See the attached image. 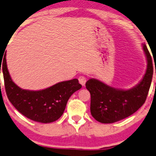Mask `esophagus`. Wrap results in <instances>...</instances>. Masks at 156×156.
<instances>
[{
  "label": "esophagus",
  "instance_id": "1",
  "mask_svg": "<svg viewBox=\"0 0 156 156\" xmlns=\"http://www.w3.org/2000/svg\"><path fill=\"white\" fill-rule=\"evenodd\" d=\"M78 80H79V83L82 85V86H85L86 82V78L85 76H81L78 78Z\"/></svg>",
  "mask_w": 156,
  "mask_h": 156
}]
</instances>
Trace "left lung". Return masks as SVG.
<instances>
[{"mask_svg":"<svg viewBox=\"0 0 156 156\" xmlns=\"http://www.w3.org/2000/svg\"><path fill=\"white\" fill-rule=\"evenodd\" d=\"M147 66L145 76L137 86L129 90L112 88L99 80L91 78L86 87L90 94V113L101 123H114L125 119L137 112L146 100L153 67L152 58L146 45L143 44Z\"/></svg>","mask_w":156,"mask_h":156,"instance_id":"left-lung-1","label":"left lung"}]
</instances>
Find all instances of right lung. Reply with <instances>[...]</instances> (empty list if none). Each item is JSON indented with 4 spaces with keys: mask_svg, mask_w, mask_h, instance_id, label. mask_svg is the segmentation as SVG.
<instances>
[{
    "mask_svg": "<svg viewBox=\"0 0 156 156\" xmlns=\"http://www.w3.org/2000/svg\"><path fill=\"white\" fill-rule=\"evenodd\" d=\"M2 63L5 92L9 100L18 111L33 121L50 123L62 115L69 98L81 88L78 80H67L41 90L19 88L13 82L8 70L5 53Z\"/></svg>",
    "mask_w": 156,
    "mask_h": 156,
    "instance_id": "add662e5",
    "label": "right lung"
}]
</instances>
